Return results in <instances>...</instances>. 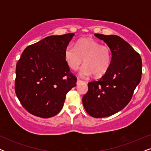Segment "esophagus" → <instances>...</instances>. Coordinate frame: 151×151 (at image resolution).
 I'll list each match as a JSON object with an SVG mask.
<instances>
[{
	"mask_svg": "<svg viewBox=\"0 0 151 151\" xmlns=\"http://www.w3.org/2000/svg\"><path fill=\"white\" fill-rule=\"evenodd\" d=\"M82 82H83V81H82L81 80L78 79V80H77V82H76V84H77V85H78V84H80V83H82Z\"/></svg>",
	"mask_w": 151,
	"mask_h": 151,
	"instance_id": "esophagus-1",
	"label": "esophagus"
}]
</instances>
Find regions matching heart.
Returning <instances> with one entry per match:
<instances>
[{"label": "heart", "mask_w": 151, "mask_h": 151, "mask_svg": "<svg viewBox=\"0 0 151 151\" xmlns=\"http://www.w3.org/2000/svg\"><path fill=\"white\" fill-rule=\"evenodd\" d=\"M111 51L109 46L101 45L98 41L90 38L80 39L76 48L69 45L65 48V59L70 69L76 71L83 62L85 63L80 71L86 78L93 75L96 77L104 76L111 64Z\"/></svg>", "instance_id": "heart-1"}]
</instances>
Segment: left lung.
Here are the masks:
<instances>
[{
  "instance_id": "1",
  "label": "left lung",
  "mask_w": 151,
  "mask_h": 151,
  "mask_svg": "<svg viewBox=\"0 0 151 151\" xmlns=\"http://www.w3.org/2000/svg\"><path fill=\"white\" fill-rule=\"evenodd\" d=\"M94 35L111 49V64L100 80L88 82L82 104L88 115L100 118L119 112L129 104L141 80L142 62L139 53L119 36Z\"/></svg>"
}]
</instances>
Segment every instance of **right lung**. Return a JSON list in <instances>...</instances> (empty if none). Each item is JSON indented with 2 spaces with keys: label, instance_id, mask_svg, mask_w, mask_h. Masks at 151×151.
<instances>
[{
  "label": "right lung",
  "instance_id": "right-lung-1",
  "mask_svg": "<svg viewBox=\"0 0 151 151\" xmlns=\"http://www.w3.org/2000/svg\"><path fill=\"white\" fill-rule=\"evenodd\" d=\"M73 33L46 37L22 52L16 68L15 91L22 106L35 116L49 118L63 109L66 95L76 86L65 50Z\"/></svg>",
  "mask_w": 151,
  "mask_h": 151
}]
</instances>
